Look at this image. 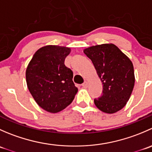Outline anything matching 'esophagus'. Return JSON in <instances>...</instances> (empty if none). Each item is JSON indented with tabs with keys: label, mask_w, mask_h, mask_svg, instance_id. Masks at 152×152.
Masks as SVG:
<instances>
[{
	"label": "esophagus",
	"mask_w": 152,
	"mask_h": 152,
	"mask_svg": "<svg viewBox=\"0 0 152 152\" xmlns=\"http://www.w3.org/2000/svg\"><path fill=\"white\" fill-rule=\"evenodd\" d=\"M82 87H87V86H88V83H87V82H86V81H85V82H84L83 84H82Z\"/></svg>",
	"instance_id": "esophagus-1"
}]
</instances>
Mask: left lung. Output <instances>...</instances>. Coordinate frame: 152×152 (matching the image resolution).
<instances>
[{
	"instance_id": "1",
	"label": "left lung",
	"mask_w": 152,
	"mask_h": 152,
	"mask_svg": "<svg viewBox=\"0 0 152 152\" xmlns=\"http://www.w3.org/2000/svg\"><path fill=\"white\" fill-rule=\"evenodd\" d=\"M84 53L91 59L103 85L102 96L94 99L95 104L109 114L121 110L126 104L134 88L132 62L113 44L87 48Z\"/></svg>"
}]
</instances>
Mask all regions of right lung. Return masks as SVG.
Here are the masks:
<instances>
[{
  "mask_svg": "<svg viewBox=\"0 0 152 152\" xmlns=\"http://www.w3.org/2000/svg\"><path fill=\"white\" fill-rule=\"evenodd\" d=\"M69 48L46 45L37 50L26 72L29 92L45 111L56 113L71 104L78 92L73 71L65 65Z\"/></svg>",
  "mask_w": 152,
  "mask_h": 152,
  "instance_id": "obj_1",
  "label": "right lung"
}]
</instances>
